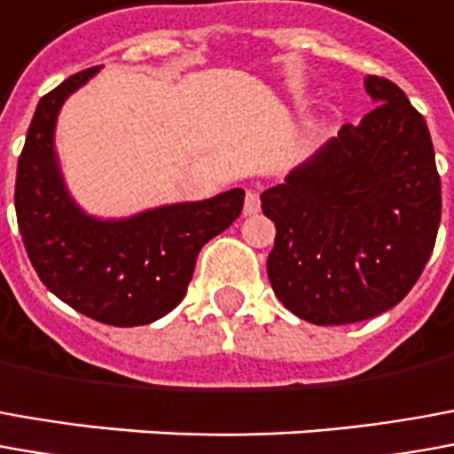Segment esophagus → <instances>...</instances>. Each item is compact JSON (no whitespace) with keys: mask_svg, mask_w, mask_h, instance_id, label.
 <instances>
[{"mask_svg":"<svg viewBox=\"0 0 454 454\" xmlns=\"http://www.w3.org/2000/svg\"><path fill=\"white\" fill-rule=\"evenodd\" d=\"M259 207H262V200H259V192H247L245 197V215L247 217H252V215H257Z\"/></svg>","mask_w":454,"mask_h":454,"instance_id":"34e87169","label":"esophagus"}]
</instances>
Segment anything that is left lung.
<instances>
[{
  "mask_svg": "<svg viewBox=\"0 0 454 454\" xmlns=\"http://www.w3.org/2000/svg\"><path fill=\"white\" fill-rule=\"evenodd\" d=\"M364 83L376 108L262 192L277 227L271 289L317 326L365 321L403 301L440 227V175L425 118L388 78Z\"/></svg>",
  "mask_w": 454,
  "mask_h": 454,
  "instance_id": "obj_1",
  "label": "left lung"
}]
</instances>
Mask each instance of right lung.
<instances>
[{
    "mask_svg": "<svg viewBox=\"0 0 454 454\" xmlns=\"http://www.w3.org/2000/svg\"><path fill=\"white\" fill-rule=\"evenodd\" d=\"M98 71L66 78L36 106L17 165L19 232L39 279L64 304L108 326H145L183 301L200 249L239 217L245 190L121 220L78 207L56 155V121L66 98Z\"/></svg>",
    "mask_w": 454,
    "mask_h": 454,
    "instance_id": "add662e5",
    "label": "right lung"
}]
</instances>
